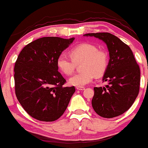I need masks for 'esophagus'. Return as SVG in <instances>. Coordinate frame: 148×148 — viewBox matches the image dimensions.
<instances>
[{
	"instance_id": "obj_1",
	"label": "esophagus",
	"mask_w": 148,
	"mask_h": 148,
	"mask_svg": "<svg viewBox=\"0 0 148 148\" xmlns=\"http://www.w3.org/2000/svg\"><path fill=\"white\" fill-rule=\"evenodd\" d=\"M76 89L79 90H85V87H80V86H77V87H76Z\"/></svg>"
}]
</instances>
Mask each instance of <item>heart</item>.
<instances>
[{"label": "heart", "instance_id": "1", "mask_svg": "<svg viewBox=\"0 0 148 148\" xmlns=\"http://www.w3.org/2000/svg\"><path fill=\"white\" fill-rule=\"evenodd\" d=\"M70 56L60 55L57 60V65L62 73L67 75L73 74L76 65L83 62L81 71L69 79V83L73 86H83L88 84L96 76L105 73L109 66V56L103 50L92 44L83 43L74 47L70 51Z\"/></svg>", "mask_w": 148, "mask_h": 148}]
</instances>
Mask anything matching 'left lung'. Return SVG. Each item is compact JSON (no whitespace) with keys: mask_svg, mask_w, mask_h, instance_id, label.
I'll return each mask as SVG.
<instances>
[{"mask_svg":"<svg viewBox=\"0 0 148 148\" xmlns=\"http://www.w3.org/2000/svg\"><path fill=\"white\" fill-rule=\"evenodd\" d=\"M84 36L99 38L109 52V66L103 77L109 84L95 87L92 106L99 116L113 118L127 112L140 90V70L130 47L108 32L89 33Z\"/></svg>","mask_w":148,"mask_h":148,"instance_id":"left-lung-1","label":"left lung"}]
</instances>
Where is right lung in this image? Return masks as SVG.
Wrapping results in <instances>:
<instances>
[{
    "label": "right lung",
    "mask_w": 148,
    "mask_h": 148,
    "mask_svg": "<svg viewBox=\"0 0 148 148\" xmlns=\"http://www.w3.org/2000/svg\"><path fill=\"white\" fill-rule=\"evenodd\" d=\"M74 39L39 38L25 46L16 61V96L24 110L37 120L59 119L75 91L74 86H64L66 80L57 65L58 58Z\"/></svg>",
    "instance_id": "add662e5"
}]
</instances>
